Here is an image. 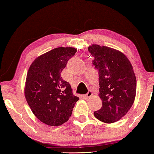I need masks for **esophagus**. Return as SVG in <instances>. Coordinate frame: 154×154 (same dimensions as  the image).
Returning a JSON list of instances; mask_svg holds the SVG:
<instances>
[{"instance_id":"obj_1","label":"esophagus","mask_w":154,"mask_h":154,"mask_svg":"<svg viewBox=\"0 0 154 154\" xmlns=\"http://www.w3.org/2000/svg\"><path fill=\"white\" fill-rule=\"evenodd\" d=\"M92 95V92L91 90H90V91L88 92V93L85 94V97L86 99H88V98H90V97H91Z\"/></svg>"}]
</instances>
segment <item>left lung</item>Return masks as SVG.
Wrapping results in <instances>:
<instances>
[{"label": "left lung", "instance_id": "1", "mask_svg": "<svg viewBox=\"0 0 154 154\" xmlns=\"http://www.w3.org/2000/svg\"><path fill=\"white\" fill-rule=\"evenodd\" d=\"M99 71L100 97L102 107L94 111L97 119L115 123L128 112L134 102L137 80L130 60L119 50L92 44L88 48Z\"/></svg>", "mask_w": 154, "mask_h": 154}]
</instances>
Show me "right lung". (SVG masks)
I'll return each mask as SVG.
<instances>
[{"mask_svg":"<svg viewBox=\"0 0 154 154\" xmlns=\"http://www.w3.org/2000/svg\"><path fill=\"white\" fill-rule=\"evenodd\" d=\"M72 47L54 48L35 59L27 72L24 95L33 114L42 123L60 126L69 119L79 97L61 77L67 62L76 52Z\"/></svg>","mask_w":154,"mask_h":154,"instance_id":"right-lung-1","label":"right lung"}]
</instances>
